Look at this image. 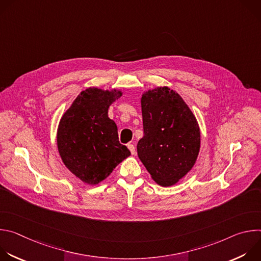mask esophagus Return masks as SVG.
<instances>
[{"instance_id": "esophagus-1", "label": "esophagus", "mask_w": 261, "mask_h": 261, "mask_svg": "<svg viewBox=\"0 0 261 261\" xmlns=\"http://www.w3.org/2000/svg\"><path fill=\"white\" fill-rule=\"evenodd\" d=\"M128 148L130 150V152H131V154H132V155H135L136 150H135V146H134V144L129 143V144H128Z\"/></svg>"}]
</instances>
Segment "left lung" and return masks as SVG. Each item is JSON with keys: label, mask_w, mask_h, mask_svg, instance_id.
<instances>
[{"label": "left lung", "mask_w": 261, "mask_h": 261, "mask_svg": "<svg viewBox=\"0 0 261 261\" xmlns=\"http://www.w3.org/2000/svg\"><path fill=\"white\" fill-rule=\"evenodd\" d=\"M141 113L143 137L137 143L138 157L156 182L172 186L197 159V121L181 97L167 87L144 93Z\"/></svg>", "instance_id": "1"}]
</instances>
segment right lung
Here are the masks:
<instances>
[{"mask_svg":"<svg viewBox=\"0 0 261 261\" xmlns=\"http://www.w3.org/2000/svg\"><path fill=\"white\" fill-rule=\"evenodd\" d=\"M120 91L89 88L74 100L61 119L58 148L66 167L89 185L106 178L131 155L119 141L116 123L107 116Z\"/></svg>","mask_w":261,"mask_h":261,"instance_id":"obj_1","label":"right lung"}]
</instances>
